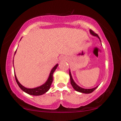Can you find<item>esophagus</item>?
<instances>
[{
  "mask_svg": "<svg viewBox=\"0 0 121 121\" xmlns=\"http://www.w3.org/2000/svg\"><path fill=\"white\" fill-rule=\"evenodd\" d=\"M64 59H65V57H64V56H61V57H60V60H64Z\"/></svg>",
  "mask_w": 121,
  "mask_h": 121,
  "instance_id": "1",
  "label": "esophagus"
}]
</instances>
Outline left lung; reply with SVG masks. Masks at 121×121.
<instances>
[{
	"label": "left lung",
	"instance_id": "left-lung-1",
	"mask_svg": "<svg viewBox=\"0 0 121 121\" xmlns=\"http://www.w3.org/2000/svg\"><path fill=\"white\" fill-rule=\"evenodd\" d=\"M89 31H90V33H91V35H92L93 36H95V37H97L98 38V39H99V40H100V42H101V41H100V38H99V37L98 36V35L97 34H96L95 33H94L92 30H90ZM69 75H70V82H71V84L72 85V86L73 87V88H74L76 91H79V92H80L82 93H85V94H89V93H92L93 91H94V90H95L96 89L98 88V86H96L95 88H94L92 89H84V88H81L80 86H79V85H78L77 84H76L74 80H73V77H72L71 74V72H70V70H69Z\"/></svg>",
	"mask_w": 121,
	"mask_h": 121
}]
</instances>
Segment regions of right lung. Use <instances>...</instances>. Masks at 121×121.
<instances>
[{
	"instance_id": "1",
	"label": "right lung",
	"mask_w": 121,
	"mask_h": 121,
	"mask_svg": "<svg viewBox=\"0 0 121 121\" xmlns=\"http://www.w3.org/2000/svg\"><path fill=\"white\" fill-rule=\"evenodd\" d=\"M16 51L15 52V53L16 52ZM57 66H58V64H57L52 69L50 73L49 76H48V79H47L46 82H45V84H43V85H41V86L36 87V88H32V89L26 88V87L23 86L21 84H20V82H18V79L17 78L16 74L14 73L15 78H16L17 83L18 84V86H19V88H21L23 91H24V92H26V93H27V94L30 95H41L45 94V93H46L47 91L50 89V86H51V84L53 81V74L55 72V71L56 68H57Z\"/></svg>"
}]
</instances>
